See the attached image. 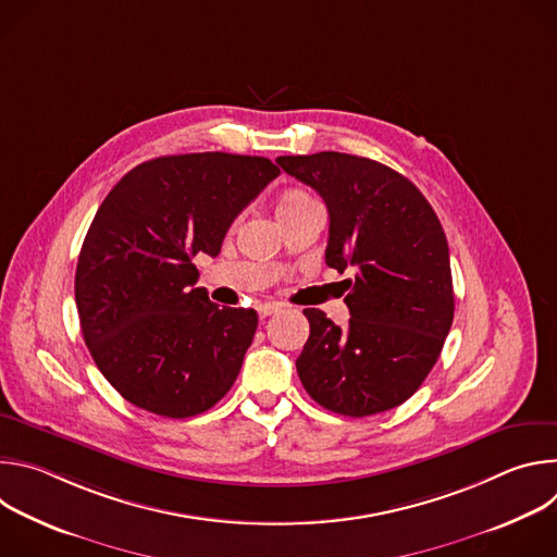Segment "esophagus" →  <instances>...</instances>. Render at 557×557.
I'll use <instances>...</instances> for the list:
<instances>
[{
    "label": "esophagus",
    "instance_id": "34e87169",
    "mask_svg": "<svg viewBox=\"0 0 557 557\" xmlns=\"http://www.w3.org/2000/svg\"><path fill=\"white\" fill-rule=\"evenodd\" d=\"M280 310H282V306H280V304H273V301H264V304L258 306V314H260V317H271V314H275V312H280Z\"/></svg>",
    "mask_w": 557,
    "mask_h": 557
}]
</instances>
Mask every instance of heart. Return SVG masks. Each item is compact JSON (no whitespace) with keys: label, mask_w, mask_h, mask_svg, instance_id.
Here are the masks:
<instances>
[{"label":"heart","mask_w":557,"mask_h":557,"mask_svg":"<svg viewBox=\"0 0 557 557\" xmlns=\"http://www.w3.org/2000/svg\"><path fill=\"white\" fill-rule=\"evenodd\" d=\"M310 202H314V198H312L310 194H306V191H301V189H288V191H284V194L280 196V200H277V215L288 213V211H295V209H299V207H304V205H310Z\"/></svg>","instance_id":"obj_1"}]
</instances>
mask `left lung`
I'll use <instances>...</instances> for the list:
<instances>
[{"instance_id":"obj_1","label":"left lung","mask_w":557,"mask_h":557,"mask_svg":"<svg viewBox=\"0 0 557 557\" xmlns=\"http://www.w3.org/2000/svg\"><path fill=\"white\" fill-rule=\"evenodd\" d=\"M277 165L329 207L326 264L344 273L346 329L306 308L301 385L322 408L370 417L408 401L434 368L454 320L445 231L425 196L370 158L320 151Z\"/></svg>"}]
</instances>
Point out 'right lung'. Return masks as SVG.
I'll list each match as a JSON object with an SVG mask.
<instances>
[{
    "label": "right lung",
    "instance_id": "add662e5",
    "mask_svg": "<svg viewBox=\"0 0 557 557\" xmlns=\"http://www.w3.org/2000/svg\"><path fill=\"white\" fill-rule=\"evenodd\" d=\"M277 174L262 156H161L101 202L78 253L74 299L95 363L136 408L187 419L231 389L258 312L209 301L194 288V258H215L231 222Z\"/></svg>",
    "mask_w": 557,
    "mask_h": 557
}]
</instances>
